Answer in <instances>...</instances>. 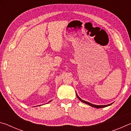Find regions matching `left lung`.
I'll list each match as a JSON object with an SVG mask.
<instances>
[{
	"mask_svg": "<svg viewBox=\"0 0 131 131\" xmlns=\"http://www.w3.org/2000/svg\"><path fill=\"white\" fill-rule=\"evenodd\" d=\"M76 94H77V96L78 98V99H79L80 101H81V102H83V103H84V104H88V105H90V106H92V107H95V108H98H98H102V107H105L109 106H110V105H111L112 104H113V103H111V104H110L105 105H97L92 104H91V103H90V102L85 101H84V100H82L81 99V98H80L78 95L77 93H76Z\"/></svg>",
	"mask_w": 131,
	"mask_h": 131,
	"instance_id": "left-lung-1",
	"label": "left lung"
}]
</instances>
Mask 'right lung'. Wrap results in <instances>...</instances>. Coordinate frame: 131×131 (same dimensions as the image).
<instances>
[{"label":"right lung","instance_id":"1","mask_svg":"<svg viewBox=\"0 0 131 131\" xmlns=\"http://www.w3.org/2000/svg\"><path fill=\"white\" fill-rule=\"evenodd\" d=\"M51 101H52V100H51ZM49 101V102H48V103H49V102H50V101ZM48 103H47V104H48ZM41 105H40V106H41Z\"/></svg>","mask_w":131,"mask_h":131}]
</instances>
